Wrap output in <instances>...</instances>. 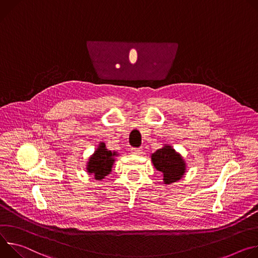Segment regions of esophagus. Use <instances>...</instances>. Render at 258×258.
Masks as SVG:
<instances>
[{
    "label": "esophagus",
    "instance_id": "obj_1",
    "mask_svg": "<svg viewBox=\"0 0 258 258\" xmlns=\"http://www.w3.org/2000/svg\"><path fill=\"white\" fill-rule=\"evenodd\" d=\"M130 152H131L132 155H140V154H142V150L141 149H131Z\"/></svg>",
    "mask_w": 258,
    "mask_h": 258
}]
</instances>
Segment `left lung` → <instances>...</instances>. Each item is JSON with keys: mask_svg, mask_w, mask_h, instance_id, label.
<instances>
[{"mask_svg": "<svg viewBox=\"0 0 258 258\" xmlns=\"http://www.w3.org/2000/svg\"><path fill=\"white\" fill-rule=\"evenodd\" d=\"M154 167L162 172L165 184L180 180L186 172V163L183 157L176 152L172 146H164L151 155Z\"/></svg>", "mask_w": 258, "mask_h": 258, "instance_id": "8db88e82", "label": "left lung"}]
</instances>
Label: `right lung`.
Segmentation results:
<instances>
[{
    "label": "right lung",
    "mask_w": 258,
    "mask_h": 258,
    "mask_svg": "<svg viewBox=\"0 0 258 258\" xmlns=\"http://www.w3.org/2000/svg\"><path fill=\"white\" fill-rule=\"evenodd\" d=\"M118 156V152L107 150L104 142H100L94 153L89 157L86 165V171L89 175H93L96 180H102L110 174L113 163Z\"/></svg>",
    "instance_id": "right-lung-1"
}]
</instances>
